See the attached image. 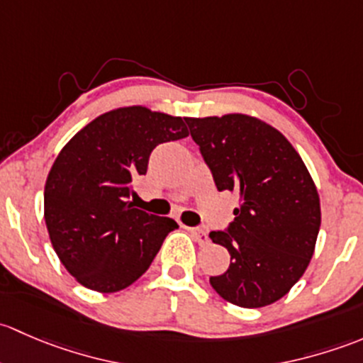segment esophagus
Here are the masks:
<instances>
[{
  "mask_svg": "<svg viewBox=\"0 0 363 363\" xmlns=\"http://www.w3.org/2000/svg\"><path fill=\"white\" fill-rule=\"evenodd\" d=\"M189 233L192 234V238L196 239V241L199 242L201 246L208 245V242H209V238H208V234L204 233L203 229H199V227H192V229H189Z\"/></svg>",
  "mask_w": 363,
  "mask_h": 363,
  "instance_id": "1",
  "label": "esophagus"
}]
</instances>
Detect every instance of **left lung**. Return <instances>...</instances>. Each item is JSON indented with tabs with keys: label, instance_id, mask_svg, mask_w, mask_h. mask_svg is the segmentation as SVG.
<instances>
[{
	"label": "left lung",
	"instance_id": "1",
	"mask_svg": "<svg viewBox=\"0 0 363 363\" xmlns=\"http://www.w3.org/2000/svg\"><path fill=\"white\" fill-rule=\"evenodd\" d=\"M185 122L216 189L239 194L229 230L209 234L230 253L229 269L209 283L239 308L279 301L311 262L321 223L318 190L304 160L278 129L252 115Z\"/></svg>",
	"mask_w": 363,
	"mask_h": 363
}]
</instances>
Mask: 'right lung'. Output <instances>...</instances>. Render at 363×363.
Here are the masks:
<instances>
[{
    "instance_id": "obj_1",
    "label": "right lung",
    "mask_w": 363,
    "mask_h": 363,
    "mask_svg": "<svg viewBox=\"0 0 363 363\" xmlns=\"http://www.w3.org/2000/svg\"><path fill=\"white\" fill-rule=\"evenodd\" d=\"M189 136L182 117L147 106L115 108L78 130L45 183L48 236L66 271L85 289L113 294L133 285L178 223L129 201L152 150Z\"/></svg>"
}]
</instances>
